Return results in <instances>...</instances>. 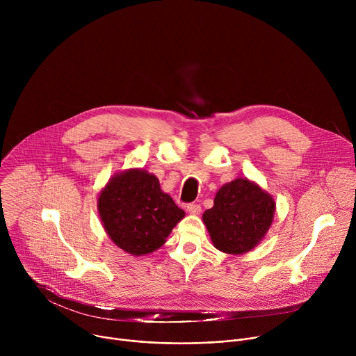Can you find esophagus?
<instances>
[{
    "mask_svg": "<svg viewBox=\"0 0 356 356\" xmlns=\"http://www.w3.org/2000/svg\"><path fill=\"white\" fill-rule=\"evenodd\" d=\"M187 211L193 216H198L201 213V207L198 204H194V202H191V204L187 206Z\"/></svg>",
    "mask_w": 356,
    "mask_h": 356,
    "instance_id": "obj_1",
    "label": "esophagus"
}]
</instances>
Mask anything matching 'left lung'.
<instances>
[{
	"label": "left lung",
	"mask_w": 356,
	"mask_h": 356,
	"mask_svg": "<svg viewBox=\"0 0 356 356\" xmlns=\"http://www.w3.org/2000/svg\"><path fill=\"white\" fill-rule=\"evenodd\" d=\"M275 210L276 202L268 191L239 177L217 191L214 207L202 214V221L218 250L241 255L264 239Z\"/></svg>",
	"instance_id": "obj_1"
}]
</instances>
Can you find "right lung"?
<instances>
[{
    "label": "right lung",
    "instance_id": "obj_1",
    "mask_svg": "<svg viewBox=\"0 0 356 356\" xmlns=\"http://www.w3.org/2000/svg\"><path fill=\"white\" fill-rule=\"evenodd\" d=\"M98 214L111 241L134 257L155 252L184 217L163 193L156 176L143 169L114 175L97 200Z\"/></svg>",
    "mask_w": 356,
    "mask_h": 356
}]
</instances>
